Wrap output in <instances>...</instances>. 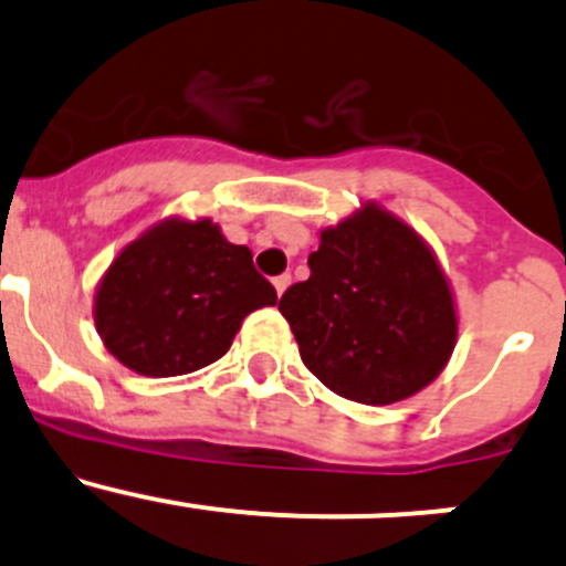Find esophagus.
<instances>
[{
	"instance_id": "1",
	"label": "esophagus",
	"mask_w": 566,
	"mask_h": 566,
	"mask_svg": "<svg viewBox=\"0 0 566 566\" xmlns=\"http://www.w3.org/2000/svg\"><path fill=\"white\" fill-rule=\"evenodd\" d=\"M290 282H293V276H290V273H279V276L273 279V287H276V293L282 295L284 290L290 287Z\"/></svg>"
}]
</instances>
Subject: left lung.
I'll use <instances>...</instances> for the list:
<instances>
[{
  "mask_svg": "<svg viewBox=\"0 0 566 566\" xmlns=\"http://www.w3.org/2000/svg\"><path fill=\"white\" fill-rule=\"evenodd\" d=\"M310 279L279 301L304 364L339 397L389 405L424 389L449 361L458 315L432 251L367 205L319 232Z\"/></svg>",
  "mask_w": 566,
  "mask_h": 566,
  "instance_id": "left-lung-1",
  "label": "left lung"
}]
</instances>
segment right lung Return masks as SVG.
Instances as JSON below:
<instances>
[{
    "label": "right lung",
    "instance_id": "1",
    "mask_svg": "<svg viewBox=\"0 0 566 566\" xmlns=\"http://www.w3.org/2000/svg\"><path fill=\"white\" fill-rule=\"evenodd\" d=\"M276 304V290L205 221H164L119 251L95 295V325L112 356L150 378L219 361L243 317Z\"/></svg>",
    "mask_w": 566,
    "mask_h": 566
}]
</instances>
